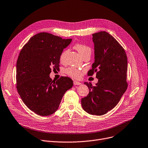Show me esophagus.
I'll list each match as a JSON object with an SVG mask.
<instances>
[{
    "label": "esophagus",
    "instance_id": "1",
    "mask_svg": "<svg viewBox=\"0 0 148 148\" xmlns=\"http://www.w3.org/2000/svg\"><path fill=\"white\" fill-rule=\"evenodd\" d=\"M73 83H74V85H80V84H82L80 82H77V81H76V80H74Z\"/></svg>",
    "mask_w": 148,
    "mask_h": 148
}]
</instances>
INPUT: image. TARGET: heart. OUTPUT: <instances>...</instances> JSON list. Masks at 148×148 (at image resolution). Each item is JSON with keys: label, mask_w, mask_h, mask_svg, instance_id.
<instances>
[{"label": "heart", "mask_w": 148, "mask_h": 148, "mask_svg": "<svg viewBox=\"0 0 148 148\" xmlns=\"http://www.w3.org/2000/svg\"><path fill=\"white\" fill-rule=\"evenodd\" d=\"M74 48L75 50L79 52L80 54V55L83 57L84 55H86L88 53H91V50L89 47L88 46L84 45L82 44H76L74 45ZM67 51L66 50H64L60 54V57H59V60L61 63H64L65 61V56L66 54ZM66 74H68L69 76L73 77L74 79H79L81 78L82 76V71L78 68H76L74 67H70L66 69L65 71Z\"/></svg>", "instance_id": "b5f03b06"}]
</instances>
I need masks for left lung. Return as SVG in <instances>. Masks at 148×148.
I'll return each mask as SVG.
<instances>
[{"label":"left lung","mask_w":148,"mask_h":148,"mask_svg":"<svg viewBox=\"0 0 148 148\" xmlns=\"http://www.w3.org/2000/svg\"><path fill=\"white\" fill-rule=\"evenodd\" d=\"M95 45V62L88 73H96V86L85 82L89 94L82 99V107L87 113L97 116L107 113L118 104L128 87L127 56L121 44L105 31L92 35Z\"/></svg>","instance_id":"obj_1"}]
</instances>
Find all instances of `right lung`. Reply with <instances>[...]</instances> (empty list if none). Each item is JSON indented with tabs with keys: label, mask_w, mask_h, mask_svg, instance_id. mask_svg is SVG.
Segmentation results:
<instances>
[{
	"label": "right lung",
	"mask_w": 148,
	"mask_h": 148,
	"mask_svg": "<svg viewBox=\"0 0 148 148\" xmlns=\"http://www.w3.org/2000/svg\"><path fill=\"white\" fill-rule=\"evenodd\" d=\"M72 39L47 32L37 34L23 47L17 61V89L25 105L36 114L49 116L59 108L65 93L73 81L61 76L50 77L51 69L59 68V57Z\"/></svg>",
	"instance_id": "right-lung-1"
}]
</instances>
